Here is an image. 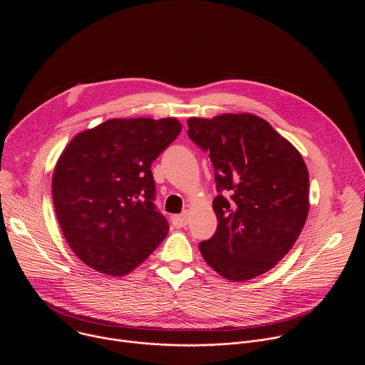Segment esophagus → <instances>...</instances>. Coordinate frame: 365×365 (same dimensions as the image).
Wrapping results in <instances>:
<instances>
[{"label":"esophagus","instance_id":"34e87169","mask_svg":"<svg viewBox=\"0 0 365 365\" xmlns=\"http://www.w3.org/2000/svg\"><path fill=\"white\" fill-rule=\"evenodd\" d=\"M187 221H189L187 212H183V214H180V215H173V217H172V222H173V225H175L176 228H182V227L187 225Z\"/></svg>","mask_w":365,"mask_h":365}]
</instances>
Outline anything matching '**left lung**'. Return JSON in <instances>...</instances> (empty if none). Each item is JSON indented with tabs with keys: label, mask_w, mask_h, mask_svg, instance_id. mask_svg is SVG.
<instances>
[{
	"label": "left lung",
	"mask_w": 365,
	"mask_h": 365,
	"mask_svg": "<svg viewBox=\"0 0 365 365\" xmlns=\"http://www.w3.org/2000/svg\"><path fill=\"white\" fill-rule=\"evenodd\" d=\"M187 135L210 153L218 195L215 234L199 244L205 262L232 282L273 269L296 242L309 212L300 153L252 114L189 118Z\"/></svg>",
	"instance_id": "obj_1"
}]
</instances>
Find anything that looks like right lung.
<instances>
[{"label": "right lung", "instance_id": "obj_1", "mask_svg": "<svg viewBox=\"0 0 365 365\" xmlns=\"http://www.w3.org/2000/svg\"><path fill=\"white\" fill-rule=\"evenodd\" d=\"M180 130L176 118H115L68 144L51 192L62 232L86 266L125 276L165 240L169 222L154 205L151 163Z\"/></svg>", "mask_w": 365, "mask_h": 365}]
</instances>
